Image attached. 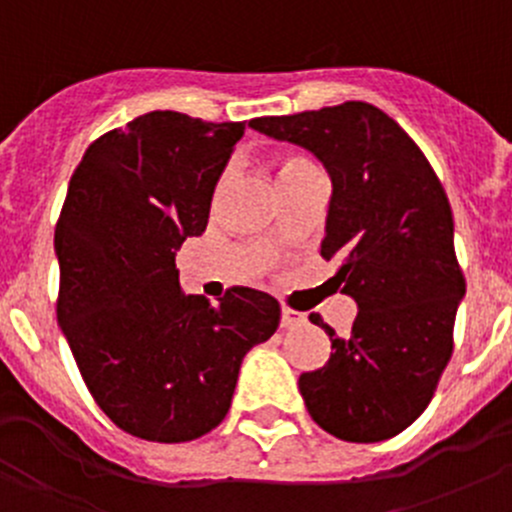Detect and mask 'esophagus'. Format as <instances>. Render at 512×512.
Segmentation results:
<instances>
[{
  "instance_id": "obj_1",
  "label": "esophagus",
  "mask_w": 512,
  "mask_h": 512,
  "mask_svg": "<svg viewBox=\"0 0 512 512\" xmlns=\"http://www.w3.org/2000/svg\"><path fill=\"white\" fill-rule=\"evenodd\" d=\"M304 322V314L302 312H297V309H292V307H287V304H282V319H280V324L285 329H289V327H299V324Z\"/></svg>"
}]
</instances>
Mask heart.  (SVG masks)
I'll return each instance as SVG.
<instances>
[{
	"instance_id": "1",
	"label": "heart",
	"mask_w": 512,
	"mask_h": 512,
	"mask_svg": "<svg viewBox=\"0 0 512 512\" xmlns=\"http://www.w3.org/2000/svg\"><path fill=\"white\" fill-rule=\"evenodd\" d=\"M304 168H314V163H309V160L302 156H285L280 163H277V178L294 173V170H304ZM223 185H225V175L218 180V188H215V193H220V190H223Z\"/></svg>"
}]
</instances>
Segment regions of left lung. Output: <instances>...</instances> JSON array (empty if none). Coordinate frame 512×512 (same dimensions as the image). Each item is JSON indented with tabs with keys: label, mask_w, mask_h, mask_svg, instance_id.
Returning <instances> with one entry per match:
<instances>
[{
	"label": "left lung",
	"mask_w": 512,
	"mask_h": 512,
	"mask_svg": "<svg viewBox=\"0 0 512 512\" xmlns=\"http://www.w3.org/2000/svg\"><path fill=\"white\" fill-rule=\"evenodd\" d=\"M250 128L307 148L332 175L324 260L354 297L352 332L299 376L309 416L327 433L376 443L409 428L431 404L453 354L466 277L453 247L448 195L421 148L381 108L364 101L252 118Z\"/></svg>",
	"instance_id": "obj_1"
}]
</instances>
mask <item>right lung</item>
I'll list each match as a JSON object with an SVG mask.
<instances>
[{
	"mask_svg": "<svg viewBox=\"0 0 512 512\" xmlns=\"http://www.w3.org/2000/svg\"><path fill=\"white\" fill-rule=\"evenodd\" d=\"M242 133V121L151 111L96 138L71 175L54 232L56 319L98 409L143 441L213 431L242 356L280 324L270 294L232 287L213 307L175 270Z\"/></svg>",
	"mask_w": 512,
	"mask_h": 512,
	"instance_id": "add662e5",
	"label": "right lung"
}]
</instances>
